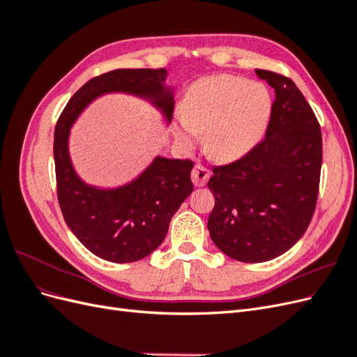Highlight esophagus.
<instances>
[{
  "instance_id": "34e87169",
  "label": "esophagus",
  "mask_w": 357,
  "mask_h": 357,
  "mask_svg": "<svg viewBox=\"0 0 357 357\" xmlns=\"http://www.w3.org/2000/svg\"><path fill=\"white\" fill-rule=\"evenodd\" d=\"M190 177H192L193 185H195V186H204L205 183H207V180L210 178V169L205 168L201 164H197L195 167H193V169H192Z\"/></svg>"
}]
</instances>
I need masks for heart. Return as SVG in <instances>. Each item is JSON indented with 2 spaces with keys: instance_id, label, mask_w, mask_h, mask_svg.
<instances>
[{
  "instance_id": "1",
  "label": "heart",
  "mask_w": 357,
  "mask_h": 357,
  "mask_svg": "<svg viewBox=\"0 0 357 357\" xmlns=\"http://www.w3.org/2000/svg\"><path fill=\"white\" fill-rule=\"evenodd\" d=\"M271 96L265 86L234 75L198 82L188 93L174 132L186 147L205 132V149L214 159L229 160L245 153L264 134Z\"/></svg>"
}]
</instances>
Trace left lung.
<instances>
[{
	"label": "left lung",
	"instance_id": "1",
	"mask_svg": "<svg viewBox=\"0 0 357 357\" xmlns=\"http://www.w3.org/2000/svg\"><path fill=\"white\" fill-rule=\"evenodd\" d=\"M275 91L265 138L228 165L213 167L208 218L213 243L235 261L266 262L286 253L311 222L321 169L317 117L286 75L256 70Z\"/></svg>",
	"mask_w": 357,
	"mask_h": 357
}]
</instances>
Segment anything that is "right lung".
<instances>
[{
	"label": "right lung",
	"mask_w": 357,
	"mask_h": 357,
	"mask_svg": "<svg viewBox=\"0 0 357 357\" xmlns=\"http://www.w3.org/2000/svg\"><path fill=\"white\" fill-rule=\"evenodd\" d=\"M165 79V68H121L101 74L71 96L58 119L53 155L61 211L79 241L104 261L135 262L162 244L171 218L193 190V162L156 156L128 185L100 189L84 183L75 172L68 153L70 129L93 100L112 92L150 101L169 123L174 93L164 84Z\"/></svg>",
	"instance_id": "1"
}]
</instances>
